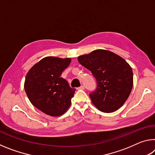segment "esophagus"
<instances>
[{
	"label": "esophagus",
	"instance_id": "obj_1",
	"mask_svg": "<svg viewBox=\"0 0 155 155\" xmlns=\"http://www.w3.org/2000/svg\"><path fill=\"white\" fill-rule=\"evenodd\" d=\"M84 89H85V87H84L83 85H81V87H79L78 88V90H84Z\"/></svg>",
	"mask_w": 155,
	"mask_h": 155
}]
</instances>
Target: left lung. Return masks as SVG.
I'll list each match as a JSON object with an SVG mask.
<instances>
[{"mask_svg":"<svg viewBox=\"0 0 155 155\" xmlns=\"http://www.w3.org/2000/svg\"><path fill=\"white\" fill-rule=\"evenodd\" d=\"M78 61L96 79V90L90 94L94 105L104 113L120 109L132 90L133 74L130 65L117 54L103 49L78 57Z\"/></svg>","mask_w":155,"mask_h":155,"instance_id":"8db88e82","label":"left lung"}]
</instances>
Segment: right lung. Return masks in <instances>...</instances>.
I'll list each match as a JSON object with an SVG mask.
<instances>
[{"mask_svg":"<svg viewBox=\"0 0 155 155\" xmlns=\"http://www.w3.org/2000/svg\"><path fill=\"white\" fill-rule=\"evenodd\" d=\"M70 62V58L44 57L26 76L24 86L30 102L50 116H60L71 104L75 89L70 87L67 81L60 77Z\"/></svg>","mask_w":155,"mask_h":155,"instance_id":"obj_1","label":"right lung"}]
</instances>
